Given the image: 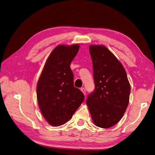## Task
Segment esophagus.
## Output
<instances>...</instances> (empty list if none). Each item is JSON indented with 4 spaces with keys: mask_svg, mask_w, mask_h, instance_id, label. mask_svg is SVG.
<instances>
[{
    "mask_svg": "<svg viewBox=\"0 0 155 155\" xmlns=\"http://www.w3.org/2000/svg\"><path fill=\"white\" fill-rule=\"evenodd\" d=\"M81 90L84 93V95H86V89H85V88L84 87H81Z\"/></svg>",
    "mask_w": 155,
    "mask_h": 155,
    "instance_id": "obj_1",
    "label": "esophagus"
}]
</instances>
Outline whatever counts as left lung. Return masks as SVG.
Masks as SVG:
<instances>
[{"label":"left lung","instance_id":"1","mask_svg":"<svg viewBox=\"0 0 155 155\" xmlns=\"http://www.w3.org/2000/svg\"><path fill=\"white\" fill-rule=\"evenodd\" d=\"M95 89L86 104L95 126L109 128L117 124L127 107L131 91L121 62L103 45H90Z\"/></svg>","mask_w":155,"mask_h":155}]
</instances>
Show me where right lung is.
<instances>
[{"instance_id":"1","label":"right lung","mask_w":155,"mask_h":155,"mask_svg":"<svg viewBox=\"0 0 155 155\" xmlns=\"http://www.w3.org/2000/svg\"><path fill=\"white\" fill-rule=\"evenodd\" d=\"M79 48L78 44L57 46L48 57L38 81V106L51 126L66 123L84 100L82 92L74 87L70 68Z\"/></svg>"}]
</instances>
